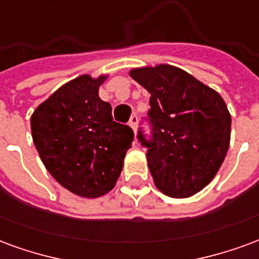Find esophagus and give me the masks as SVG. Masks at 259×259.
Listing matches in <instances>:
<instances>
[{"mask_svg": "<svg viewBox=\"0 0 259 259\" xmlns=\"http://www.w3.org/2000/svg\"><path fill=\"white\" fill-rule=\"evenodd\" d=\"M137 122H139V119H137V116L136 115H133L132 118H130L129 120V126L133 129V132L136 133V130H137Z\"/></svg>", "mask_w": 259, "mask_h": 259, "instance_id": "34e87169", "label": "esophagus"}]
</instances>
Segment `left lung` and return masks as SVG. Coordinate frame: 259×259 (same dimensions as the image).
Wrapping results in <instances>:
<instances>
[{
	"mask_svg": "<svg viewBox=\"0 0 259 259\" xmlns=\"http://www.w3.org/2000/svg\"><path fill=\"white\" fill-rule=\"evenodd\" d=\"M130 77L150 94L152 139L147 162L159 191L187 198L211 183L230 144L232 116L219 93L172 65L135 68Z\"/></svg>",
	"mask_w": 259,
	"mask_h": 259,
	"instance_id": "8db88e82",
	"label": "left lung"
}]
</instances>
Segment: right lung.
<instances>
[{
	"mask_svg": "<svg viewBox=\"0 0 259 259\" xmlns=\"http://www.w3.org/2000/svg\"><path fill=\"white\" fill-rule=\"evenodd\" d=\"M108 74H81L34 109L31 137L44 166L66 190L97 198L112 190L132 147L133 130L113 122L98 97Z\"/></svg>",
	"mask_w": 259,
	"mask_h": 259,
	"instance_id": "1",
	"label": "right lung"
}]
</instances>
